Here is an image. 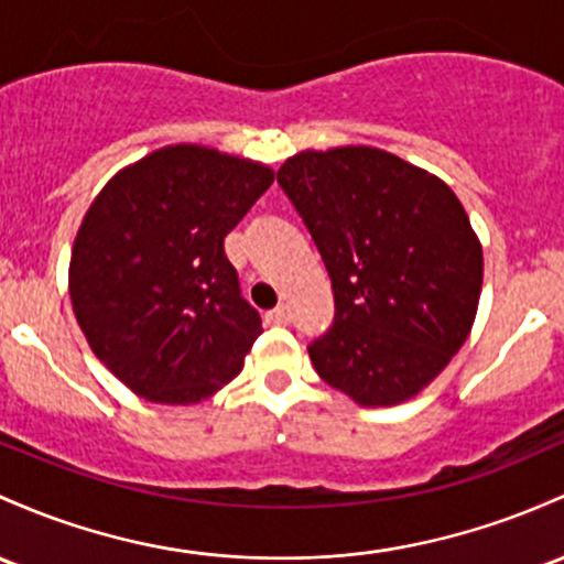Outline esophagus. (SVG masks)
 Instances as JSON below:
<instances>
[{
	"instance_id": "esophagus-1",
	"label": "esophagus",
	"mask_w": 564,
	"mask_h": 564,
	"mask_svg": "<svg viewBox=\"0 0 564 564\" xmlns=\"http://www.w3.org/2000/svg\"><path fill=\"white\" fill-rule=\"evenodd\" d=\"M264 321H268L270 326H283V324H289V321H292V315H289L286 305H278V307H272V311L264 313Z\"/></svg>"
}]
</instances>
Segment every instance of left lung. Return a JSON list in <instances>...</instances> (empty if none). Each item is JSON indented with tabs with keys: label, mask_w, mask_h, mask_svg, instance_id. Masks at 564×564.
Segmentation results:
<instances>
[{
	"label": "left lung",
	"mask_w": 564,
	"mask_h": 564,
	"mask_svg": "<svg viewBox=\"0 0 564 564\" xmlns=\"http://www.w3.org/2000/svg\"><path fill=\"white\" fill-rule=\"evenodd\" d=\"M278 184L334 289L332 329L307 348L315 372L361 406L417 395L479 307L485 259L466 208L442 178L375 147L305 150Z\"/></svg>",
	"instance_id": "obj_1"
}]
</instances>
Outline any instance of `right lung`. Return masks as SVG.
I'll use <instances>...</instances> for the list:
<instances>
[{
	"label": "right lung",
	"mask_w": 564,
	"mask_h": 564,
	"mask_svg": "<svg viewBox=\"0 0 564 564\" xmlns=\"http://www.w3.org/2000/svg\"><path fill=\"white\" fill-rule=\"evenodd\" d=\"M272 176L173 144L115 173L90 203L72 249V307L90 350L135 395L197 404L243 369L262 318L240 296L225 238Z\"/></svg>",
	"instance_id": "obj_1"
}]
</instances>
